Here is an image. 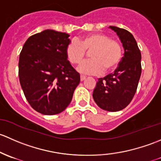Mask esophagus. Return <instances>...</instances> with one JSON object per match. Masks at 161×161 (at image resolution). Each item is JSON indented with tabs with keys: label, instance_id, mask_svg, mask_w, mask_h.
Here are the masks:
<instances>
[{
	"label": "esophagus",
	"instance_id": "34e87169",
	"mask_svg": "<svg viewBox=\"0 0 161 161\" xmlns=\"http://www.w3.org/2000/svg\"><path fill=\"white\" fill-rule=\"evenodd\" d=\"M85 78H86V77H84V76H80V80H81V81H83V80H85Z\"/></svg>",
	"mask_w": 161,
	"mask_h": 161
}]
</instances>
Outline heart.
<instances>
[{
  "mask_svg": "<svg viewBox=\"0 0 161 161\" xmlns=\"http://www.w3.org/2000/svg\"><path fill=\"white\" fill-rule=\"evenodd\" d=\"M91 51V59L83 61L77 67L82 74L97 75L105 71L115 69L122 59V51L120 44L112 40L109 36L101 33L87 35L80 42L71 41L66 49L67 57L72 64H78L86 54Z\"/></svg>",
  "mask_w": 161,
  "mask_h": 161,
  "instance_id": "1",
  "label": "heart"
}]
</instances>
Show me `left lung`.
<instances>
[{
    "mask_svg": "<svg viewBox=\"0 0 161 161\" xmlns=\"http://www.w3.org/2000/svg\"><path fill=\"white\" fill-rule=\"evenodd\" d=\"M109 28L116 32L122 43L124 56L113 74L98 79L93 98L103 110L118 112L130 103L136 92L142 70L141 53L130 31L115 26Z\"/></svg>",
    "mask_w": 161,
    "mask_h": 161,
    "instance_id": "1",
    "label": "left lung"
}]
</instances>
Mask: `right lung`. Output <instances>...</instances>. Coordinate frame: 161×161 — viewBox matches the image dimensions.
Here are the masks:
<instances>
[{
  "mask_svg": "<svg viewBox=\"0 0 161 161\" xmlns=\"http://www.w3.org/2000/svg\"><path fill=\"white\" fill-rule=\"evenodd\" d=\"M69 35L46 29L30 36L19 56V76L26 99L36 112L59 114L72 100L80 74L67 59Z\"/></svg>",
  "mask_w": 161,
  "mask_h": 161,
  "instance_id": "add662e5",
  "label": "right lung"
}]
</instances>
